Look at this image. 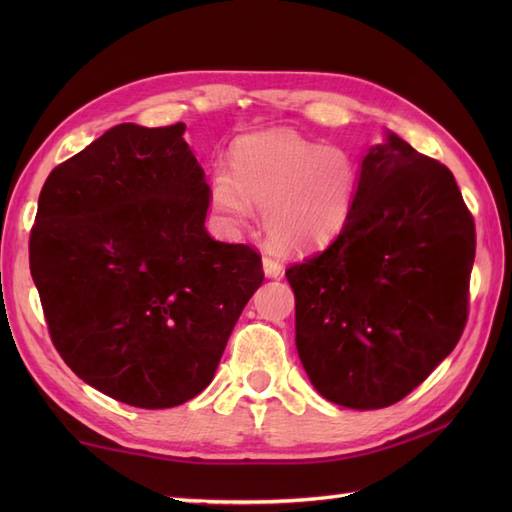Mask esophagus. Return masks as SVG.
<instances>
[{
	"label": "esophagus",
	"instance_id": "obj_1",
	"mask_svg": "<svg viewBox=\"0 0 512 512\" xmlns=\"http://www.w3.org/2000/svg\"><path fill=\"white\" fill-rule=\"evenodd\" d=\"M262 266H264V275L268 279H277V277H281V273H284V266H281L273 257H264Z\"/></svg>",
	"mask_w": 512,
	"mask_h": 512
}]
</instances>
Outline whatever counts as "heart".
I'll list each match as a JSON object with an SVG mask.
<instances>
[{
	"label": "heart",
	"mask_w": 512,
	"mask_h": 512,
	"mask_svg": "<svg viewBox=\"0 0 512 512\" xmlns=\"http://www.w3.org/2000/svg\"><path fill=\"white\" fill-rule=\"evenodd\" d=\"M356 189V165L345 151L310 143L290 129H268L235 145L233 173L213 171L209 202L228 228L253 220V206L264 209L270 242L306 253L343 233Z\"/></svg>",
	"instance_id": "heart-1"
}]
</instances>
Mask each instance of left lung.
Instances as JSON below:
<instances>
[{
    "label": "left lung",
    "mask_w": 512,
    "mask_h": 512,
    "mask_svg": "<svg viewBox=\"0 0 512 512\" xmlns=\"http://www.w3.org/2000/svg\"><path fill=\"white\" fill-rule=\"evenodd\" d=\"M473 259L475 224L453 173L387 129L361 160L343 233L286 270L314 389L361 411L405 398L460 341Z\"/></svg>",
    "instance_id": "1"
}]
</instances>
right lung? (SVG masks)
Listing matches in <instances>:
<instances>
[{"mask_svg": "<svg viewBox=\"0 0 512 512\" xmlns=\"http://www.w3.org/2000/svg\"><path fill=\"white\" fill-rule=\"evenodd\" d=\"M182 123H123L52 169L30 273L52 343L83 383L167 409L209 387L262 286V257L206 233L209 184Z\"/></svg>", "mask_w": 512, "mask_h": 512, "instance_id": "1", "label": "right lung"}]
</instances>
